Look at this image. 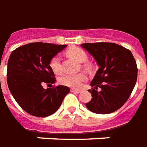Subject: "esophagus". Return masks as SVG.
<instances>
[{
  "label": "esophagus",
  "mask_w": 147,
  "mask_h": 147,
  "mask_svg": "<svg viewBox=\"0 0 147 147\" xmlns=\"http://www.w3.org/2000/svg\"><path fill=\"white\" fill-rule=\"evenodd\" d=\"M71 91L72 92H75V93H80L81 92V90H79V89H71Z\"/></svg>",
  "instance_id": "esophagus-1"
}]
</instances>
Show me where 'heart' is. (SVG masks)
Wrapping results in <instances>:
<instances>
[{"instance_id":"b5f03b06","label":"heart","mask_w":147,"mask_h":147,"mask_svg":"<svg viewBox=\"0 0 147 147\" xmlns=\"http://www.w3.org/2000/svg\"><path fill=\"white\" fill-rule=\"evenodd\" d=\"M66 55L70 58L73 59L74 60L77 61L79 63H84L88 59V55L86 52L78 47H71L66 51ZM50 68L52 70L55 74H60L62 71V66H61L60 59L57 56L53 57L49 63ZM84 69L86 71H91L92 64L89 63H85L83 64ZM87 80L85 74L79 73L76 75H65L60 78L61 84L64 86L70 87L72 88H80L83 85V83Z\"/></svg>"}]
</instances>
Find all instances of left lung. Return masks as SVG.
Returning a JSON list of instances; mask_svg holds the SVG:
<instances>
[{
    "mask_svg": "<svg viewBox=\"0 0 147 147\" xmlns=\"http://www.w3.org/2000/svg\"><path fill=\"white\" fill-rule=\"evenodd\" d=\"M81 47L92 55L99 69L88 90L92 100L86 107L95 113L108 114L117 111L127 101L138 77L136 61L131 51L116 43H83ZM98 87L101 91L97 92Z\"/></svg>",
    "mask_w": 147,
    "mask_h": 147,
    "instance_id": "obj_1",
    "label": "left lung"
}]
</instances>
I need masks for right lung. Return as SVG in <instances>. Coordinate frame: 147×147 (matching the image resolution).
<instances>
[{"label":"right lung","mask_w":147,"mask_h":147,"mask_svg":"<svg viewBox=\"0 0 147 147\" xmlns=\"http://www.w3.org/2000/svg\"><path fill=\"white\" fill-rule=\"evenodd\" d=\"M66 45L32 42L15 49L7 66V84L22 109L38 117L51 115L59 109L70 88L58 85L45 89L56 80L49 63Z\"/></svg>","instance_id":"right-lung-1"}]
</instances>
